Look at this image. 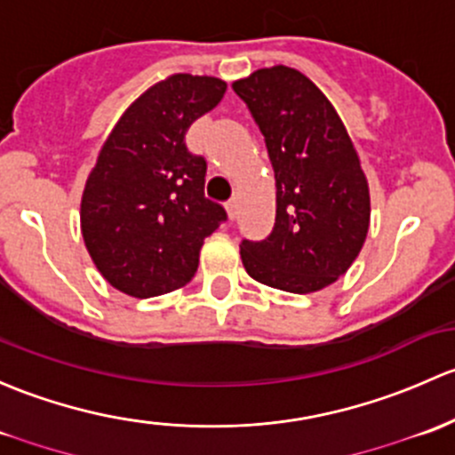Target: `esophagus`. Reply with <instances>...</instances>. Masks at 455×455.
Returning <instances> with one entry per match:
<instances>
[{
  "label": "esophagus",
  "mask_w": 455,
  "mask_h": 455,
  "mask_svg": "<svg viewBox=\"0 0 455 455\" xmlns=\"http://www.w3.org/2000/svg\"><path fill=\"white\" fill-rule=\"evenodd\" d=\"M226 210H228V217L234 219L236 217V210H238V201L236 199H229L226 204Z\"/></svg>",
  "instance_id": "esophagus-1"
}]
</instances>
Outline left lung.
<instances>
[{
  "label": "left lung",
  "instance_id": "1",
  "mask_svg": "<svg viewBox=\"0 0 455 455\" xmlns=\"http://www.w3.org/2000/svg\"><path fill=\"white\" fill-rule=\"evenodd\" d=\"M265 135L275 223L243 241L247 274L267 287L313 293L348 271L366 243L370 190L348 131L311 78L287 65L232 83Z\"/></svg>",
  "mask_w": 455,
  "mask_h": 455
}]
</instances>
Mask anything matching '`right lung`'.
Listing matches in <instances>:
<instances>
[{
    "label": "right lung",
    "mask_w": 455,
    "mask_h": 455,
    "mask_svg": "<svg viewBox=\"0 0 455 455\" xmlns=\"http://www.w3.org/2000/svg\"><path fill=\"white\" fill-rule=\"evenodd\" d=\"M226 89L221 78L172 74L131 102L98 153L81 232L102 278L126 296H162L190 283L205 236L226 221V210L205 199L208 164L184 142Z\"/></svg>",
    "instance_id": "right-lung-1"
}]
</instances>
